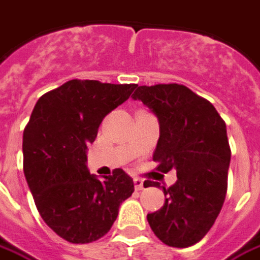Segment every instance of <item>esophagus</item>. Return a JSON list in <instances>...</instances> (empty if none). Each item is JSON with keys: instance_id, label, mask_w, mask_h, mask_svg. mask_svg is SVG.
Instances as JSON below:
<instances>
[{"instance_id": "1", "label": "esophagus", "mask_w": 260, "mask_h": 260, "mask_svg": "<svg viewBox=\"0 0 260 260\" xmlns=\"http://www.w3.org/2000/svg\"><path fill=\"white\" fill-rule=\"evenodd\" d=\"M134 184H135L136 191H141V189H143V186H145V182H143V180L139 178V177L134 178Z\"/></svg>"}]
</instances>
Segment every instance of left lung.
Listing matches in <instances>:
<instances>
[{
    "mask_svg": "<svg viewBox=\"0 0 260 260\" xmlns=\"http://www.w3.org/2000/svg\"><path fill=\"white\" fill-rule=\"evenodd\" d=\"M132 99L157 117V169L177 170L174 185L161 186L164 206L147 214V221L166 245L188 248L212 229L225 199L231 160L225 124L212 103L186 86H139Z\"/></svg>",
    "mask_w": 260,
    "mask_h": 260,
    "instance_id": "obj_1",
    "label": "left lung"
}]
</instances>
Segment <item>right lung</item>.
Returning a JSON list of instances; mask_svg holds the SVG:
<instances>
[{
  "label": "right lung",
  "instance_id": "right-lung-1",
  "mask_svg": "<svg viewBox=\"0 0 260 260\" xmlns=\"http://www.w3.org/2000/svg\"><path fill=\"white\" fill-rule=\"evenodd\" d=\"M135 87L72 79L33 108L23 132V173L42 218L68 242L87 244L107 234L134 192L124 170L100 181L86 163L103 118Z\"/></svg>",
  "mask_w": 260,
  "mask_h": 260
}]
</instances>
